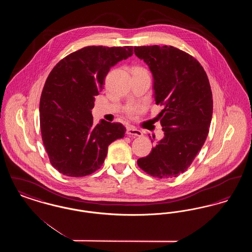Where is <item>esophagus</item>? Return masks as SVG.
<instances>
[{"label": "esophagus", "instance_id": "esophagus-1", "mask_svg": "<svg viewBox=\"0 0 252 252\" xmlns=\"http://www.w3.org/2000/svg\"><path fill=\"white\" fill-rule=\"evenodd\" d=\"M126 134L127 135H132V136H137V137L143 136V132L139 130V129H137L136 127H133V126H128L126 128Z\"/></svg>", "mask_w": 252, "mask_h": 252}]
</instances>
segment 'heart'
<instances>
[{
    "label": "heart",
    "instance_id": "1",
    "mask_svg": "<svg viewBox=\"0 0 252 252\" xmlns=\"http://www.w3.org/2000/svg\"><path fill=\"white\" fill-rule=\"evenodd\" d=\"M132 71H133V72H146V71H145L144 69H143V68H140V67H136V68H134ZM141 110H142V107H141V106H139V105H134V106H129V107H127L126 109V112L129 116H133V115L137 114L138 112H140Z\"/></svg>",
    "mask_w": 252,
    "mask_h": 252
}]
</instances>
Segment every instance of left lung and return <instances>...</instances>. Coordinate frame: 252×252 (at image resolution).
<instances>
[{"instance_id":"left-lung-1","label":"left lung","mask_w":252,"mask_h":252,"mask_svg":"<svg viewBox=\"0 0 252 252\" xmlns=\"http://www.w3.org/2000/svg\"><path fill=\"white\" fill-rule=\"evenodd\" d=\"M135 55L154 78L157 105L164 137L137 163L148 175L170 179L191 165L207 139L213 116V94L207 73L189 54L173 46H138Z\"/></svg>"}]
</instances>
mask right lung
Instances as JSON below:
<instances>
[{
	"mask_svg": "<svg viewBox=\"0 0 252 252\" xmlns=\"http://www.w3.org/2000/svg\"><path fill=\"white\" fill-rule=\"evenodd\" d=\"M133 55L132 46H88L60 60L50 72L39 102V122L50 162L68 177L102 166L109 144L125 137L120 123L94 125L92 109L109 69Z\"/></svg>",
	"mask_w": 252,
	"mask_h": 252,
	"instance_id": "right-lung-1",
	"label": "right lung"
}]
</instances>
